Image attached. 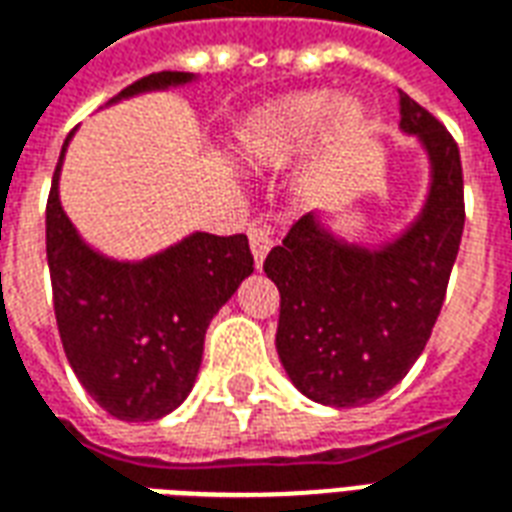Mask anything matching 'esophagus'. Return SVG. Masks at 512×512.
<instances>
[{"instance_id":"esophagus-1","label":"esophagus","mask_w":512,"mask_h":512,"mask_svg":"<svg viewBox=\"0 0 512 512\" xmlns=\"http://www.w3.org/2000/svg\"><path fill=\"white\" fill-rule=\"evenodd\" d=\"M246 235H249V246H252V255H255L257 268H260L263 266V260H266L268 249L274 246V241H271V233H268L266 224L255 222V224H249Z\"/></svg>"}]
</instances>
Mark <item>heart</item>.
I'll return each mask as SVG.
<instances>
[{"label": "heart", "mask_w": 512, "mask_h": 512, "mask_svg": "<svg viewBox=\"0 0 512 512\" xmlns=\"http://www.w3.org/2000/svg\"><path fill=\"white\" fill-rule=\"evenodd\" d=\"M334 98L326 90H312V93L290 95L279 104L268 106L263 112H257L244 123L238 131V150L241 158L249 164H271L285 158L290 150H296L310 139L323 117L332 112ZM362 109L356 104H340L334 112L337 131L351 134L362 126Z\"/></svg>", "instance_id": "b5f03b06"}]
</instances>
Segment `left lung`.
I'll list each match as a JSON object with an SVG mask.
<instances>
[{
  "instance_id": "obj_1",
  "label": "left lung",
  "mask_w": 512,
  "mask_h": 512,
  "mask_svg": "<svg viewBox=\"0 0 512 512\" xmlns=\"http://www.w3.org/2000/svg\"><path fill=\"white\" fill-rule=\"evenodd\" d=\"M400 128L417 134L430 158L428 202L406 233L365 249L337 241L307 213L263 263L279 290V359L290 381L323 406H365L406 378L458 257L466 219L458 145L406 93Z\"/></svg>"
}]
</instances>
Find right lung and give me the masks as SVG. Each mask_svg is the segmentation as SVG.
I'll return each mask as SVG.
<instances>
[{
	"mask_svg": "<svg viewBox=\"0 0 512 512\" xmlns=\"http://www.w3.org/2000/svg\"><path fill=\"white\" fill-rule=\"evenodd\" d=\"M186 82L191 73H150L117 98ZM65 147L68 139L46 202V257L62 348L76 378L112 417H164L191 392L205 329L252 274L255 257L241 233H194L142 263L98 255L60 205Z\"/></svg>",
	"mask_w": 512,
	"mask_h": 512,
	"instance_id": "right-lung-1",
	"label": "right lung"
}]
</instances>
